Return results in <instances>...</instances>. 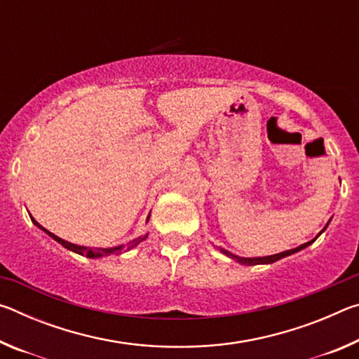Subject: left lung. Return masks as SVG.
I'll return each mask as SVG.
<instances>
[{
	"instance_id": "1",
	"label": "left lung",
	"mask_w": 359,
	"mask_h": 359,
	"mask_svg": "<svg viewBox=\"0 0 359 359\" xmlns=\"http://www.w3.org/2000/svg\"><path fill=\"white\" fill-rule=\"evenodd\" d=\"M327 224H330V222H327V223H326V226L320 231L318 236H320L321 233H323V231L327 228ZM318 236H317V238H318ZM317 238L312 239V241H309V242H306V244H302V245H299V247H296V248H291V250H287V252H280V253H276V255H269V257L244 258V257H238V255H234V253H231V252H228V250H224V248H220V252H222V253H224V255H226V257H229V258L236 259V261H238V263H241V264H245V266H255V264H271V263H276V261L282 259V258H285V257H290V255H293V253L301 252L302 248H306V247H309V245H311V244H313V242L317 241Z\"/></svg>"
}]
</instances>
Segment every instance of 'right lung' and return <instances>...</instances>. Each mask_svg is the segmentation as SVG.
Segmentation results:
<instances>
[{
	"instance_id": "obj_1",
	"label": "right lung",
	"mask_w": 359,
	"mask_h": 359,
	"mask_svg": "<svg viewBox=\"0 0 359 359\" xmlns=\"http://www.w3.org/2000/svg\"><path fill=\"white\" fill-rule=\"evenodd\" d=\"M149 218H150V215L147 217V222H149ZM32 222L36 224V226L44 231L46 234L50 236V238H52L53 241H57L58 244H62L65 248H68V250L74 252V253L83 255V257H87V258H102V257H107V255H112V253L117 255V253H121V250H125V248H126V250H130V248H135L136 245L141 244L142 241H145V238H147V236H139V238L133 239V241L128 242V244H126V245H118V247H112V248H92V247H83V245L71 244V242L65 241V239H62V238H58V236L50 233V231H47L46 228H42L41 224H39L38 222H36L33 217H32Z\"/></svg>"
}]
</instances>
